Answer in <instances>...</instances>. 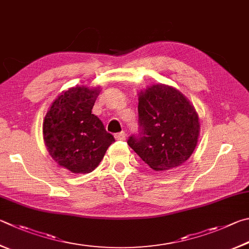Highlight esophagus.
I'll return each mask as SVG.
<instances>
[{
  "mask_svg": "<svg viewBox=\"0 0 249 249\" xmlns=\"http://www.w3.org/2000/svg\"><path fill=\"white\" fill-rule=\"evenodd\" d=\"M115 139L116 140H125L126 139L125 132H121V133L115 134Z\"/></svg>",
  "mask_w": 249,
  "mask_h": 249,
  "instance_id": "esophagus-1",
  "label": "esophagus"
}]
</instances>
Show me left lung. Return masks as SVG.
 <instances>
[{
  "label": "left lung",
  "instance_id": "8db88e82",
  "mask_svg": "<svg viewBox=\"0 0 249 249\" xmlns=\"http://www.w3.org/2000/svg\"><path fill=\"white\" fill-rule=\"evenodd\" d=\"M198 115L178 89L153 85L139 93L138 134L128 146L155 171L182 165L195 150L199 136Z\"/></svg>",
  "mask_w": 249,
  "mask_h": 249
}]
</instances>
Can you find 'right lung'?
I'll list each match as a JSON object with an SVG mask.
<instances>
[{"instance_id": "right-lung-1", "label": "right lung", "mask_w": 249, "mask_h": 249, "mask_svg": "<svg viewBox=\"0 0 249 249\" xmlns=\"http://www.w3.org/2000/svg\"><path fill=\"white\" fill-rule=\"evenodd\" d=\"M100 90L74 87L52 103L43 123V138L58 165L73 173H90L115 142L102 122L91 114Z\"/></svg>"}]
</instances>
